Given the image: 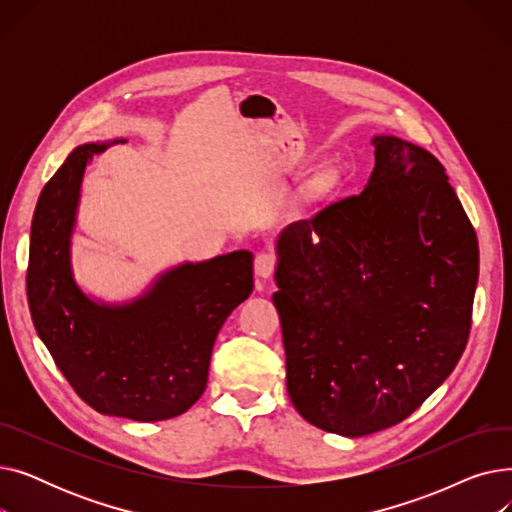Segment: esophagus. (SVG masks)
<instances>
[{
    "label": "esophagus",
    "instance_id": "obj_1",
    "mask_svg": "<svg viewBox=\"0 0 512 512\" xmlns=\"http://www.w3.org/2000/svg\"><path fill=\"white\" fill-rule=\"evenodd\" d=\"M276 265H278V257L272 251H261L255 257V274L259 278H270L276 272Z\"/></svg>",
    "mask_w": 512,
    "mask_h": 512
}]
</instances>
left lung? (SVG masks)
I'll use <instances>...</instances> for the list:
<instances>
[{
	"instance_id": "obj_1",
	"label": "left lung",
	"mask_w": 512,
	"mask_h": 512,
	"mask_svg": "<svg viewBox=\"0 0 512 512\" xmlns=\"http://www.w3.org/2000/svg\"><path fill=\"white\" fill-rule=\"evenodd\" d=\"M359 195L278 238L274 305L294 409L359 438L407 419L459 363L471 330L479 247L444 166L375 137Z\"/></svg>"
}]
</instances>
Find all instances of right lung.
<instances>
[{
  "instance_id": "1",
  "label": "right lung",
  "mask_w": 512,
  "mask_h": 512,
  "mask_svg": "<svg viewBox=\"0 0 512 512\" xmlns=\"http://www.w3.org/2000/svg\"><path fill=\"white\" fill-rule=\"evenodd\" d=\"M105 147H76L43 186L26 297L39 338L89 407L161 421L182 415L203 394L215 336L253 290V255L234 251L184 263L130 305L91 301L72 278L70 234L87 161Z\"/></svg>"
}]
</instances>
